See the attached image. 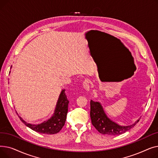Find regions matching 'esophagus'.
I'll use <instances>...</instances> for the list:
<instances>
[{
    "label": "esophagus",
    "mask_w": 158,
    "mask_h": 158,
    "mask_svg": "<svg viewBox=\"0 0 158 158\" xmlns=\"http://www.w3.org/2000/svg\"><path fill=\"white\" fill-rule=\"evenodd\" d=\"M82 86H83V88L87 91V92H89L90 89V85H89V81L88 79H86L84 81V82H82Z\"/></svg>",
    "instance_id": "obj_1"
}]
</instances>
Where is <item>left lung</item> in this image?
Masks as SVG:
<instances>
[{
    "label": "left lung",
    "instance_id": "8db88e82",
    "mask_svg": "<svg viewBox=\"0 0 158 158\" xmlns=\"http://www.w3.org/2000/svg\"><path fill=\"white\" fill-rule=\"evenodd\" d=\"M90 117L92 125L100 133L105 135H118L133 127L139 120L129 126H120L107 117L99 102L90 101Z\"/></svg>",
    "mask_w": 158,
    "mask_h": 158
}]
</instances>
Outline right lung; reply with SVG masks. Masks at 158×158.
<instances>
[{"label":"right lung","mask_w":158,"mask_h":158,"mask_svg":"<svg viewBox=\"0 0 158 158\" xmlns=\"http://www.w3.org/2000/svg\"><path fill=\"white\" fill-rule=\"evenodd\" d=\"M11 67L12 66H11ZM69 103V101L65 94V89H63L58 98L54 114L47 120L39 124H31L23 120L19 115L18 116L25 125L33 131L42 134H56L61 130L64 125L68 112Z\"/></svg>","instance_id":"obj_1"}]
</instances>
